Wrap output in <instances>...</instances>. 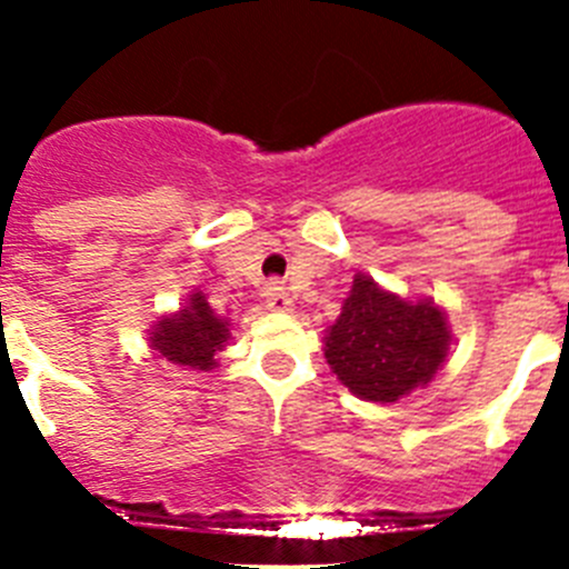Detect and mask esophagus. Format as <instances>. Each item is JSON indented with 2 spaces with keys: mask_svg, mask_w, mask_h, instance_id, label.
<instances>
[{
  "mask_svg": "<svg viewBox=\"0 0 569 569\" xmlns=\"http://www.w3.org/2000/svg\"><path fill=\"white\" fill-rule=\"evenodd\" d=\"M263 297H267V300H263V302H267V309L274 311V315H286V311H291V297H289V291H286L280 283L269 286L267 295H263Z\"/></svg>",
  "mask_w": 569,
  "mask_h": 569,
  "instance_id": "1",
  "label": "esophagus"
}]
</instances>
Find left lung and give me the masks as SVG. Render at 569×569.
I'll list each match as a JSON object with an SVG mask.
<instances>
[{"instance_id":"left-lung-1","label":"left lung","mask_w":569,"mask_h":569,"mask_svg":"<svg viewBox=\"0 0 569 569\" xmlns=\"http://www.w3.org/2000/svg\"><path fill=\"white\" fill-rule=\"evenodd\" d=\"M322 345L331 370L353 396L392 405L435 379L449 357L452 331L432 297L410 300L357 272Z\"/></svg>"}]
</instances>
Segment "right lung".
<instances>
[{
    "mask_svg": "<svg viewBox=\"0 0 569 569\" xmlns=\"http://www.w3.org/2000/svg\"><path fill=\"white\" fill-rule=\"evenodd\" d=\"M230 342V320L216 315L204 291L193 289L184 306L173 315H164L148 331V348L164 362L182 370L219 368L216 353Z\"/></svg>",
    "mask_w": 569,
    "mask_h": 569,
    "instance_id": "right-lung-1",
    "label": "right lung"
}]
</instances>
